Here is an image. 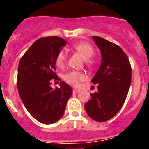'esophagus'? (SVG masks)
I'll use <instances>...</instances> for the list:
<instances>
[{
  "instance_id": "esophagus-1",
  "label": "esophagus",
  "mask_w": 149,
  "mask_h": 149,
  "mask_svg": "<svg viewBox=\"0 0 149 149\" xmlns=\"http://www.w3.org/2000/svg\"><path fill=\"white\" fill-rule=\"evenodd\" d=\"M80 93V90H78V89H73V93H74V94H77V93Z\"/></svg>"
}]
</instances>
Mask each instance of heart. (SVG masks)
I'll use <instances>...</instances> for the list:
<instances>
[{"label": "heart", "instance_id": "heart-1", "mask_svg": "<svg viewBox=\"0 0 149 149\" xmlns=\"http://www.w3.org/2000/svg\"><path fill=\"white\" fill-rule=\"evenodd\" d=\"M72 48L74 51L81 55L84 60H88L94 54V48L90 44L85 42H79L74 44ZM66 61V54L65 51L59 52L56 57V65L58 67H63ZM63 80L72 86H77L79 82L84 81L85 76L83 73L77 71H71L63 75Z\"/></svg>", "mask_w": 149, "mask_h": 149}]
</instances>
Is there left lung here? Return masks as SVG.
I'll list each match as a JSON object with an SVG mask.
<instances>
[{"instance_id":"8db88e82","label":"left lung","mask_w":149,"mask_h":149,"mask_svg":"<svg viewBox=\"0 0 149 149\" xmlns=\"http://www.w3.org/2000/svg\"><path fill=\"white\" fill-rule=\"evenodd\" d=\"M101 51V63L91 81L98 92L90 94L84 105L86 113L96 122H106L123 106L131 83V67L127 55L117 45L93 36Z\"/></svg>"}]
</instances>
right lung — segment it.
<instances>
[{
  "label": "right lung",
  "mask_w": 149,
  "mask_h": 149,
  "mask_svg": "<svg viewBox=\"0 0 149 149\" xmlns=\"http://www.w3.org/2000/svg\"><path fill=\"white\" fill-rule=\"evenodd\" d=\"M66 42L58 36L38 39L23 55L18 65L17 86L24 105L39 122L50 125L60 120L72 95V89L61 81L53 89L51 81L59 80L54 70L56 57Z\"/></svg>",
  "instance_id": "obj_1"
}]
</instances>
